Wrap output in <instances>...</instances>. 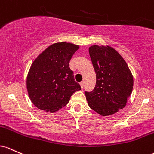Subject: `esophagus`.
<instances>
[{"label":"esophagus","mask_w":154,"mask_h":154,"mask_svg":"<svg viewBox=\"0 0 154 154\" xmlns=\"http://www.w3.org/2000/svg\"><path fill=\"white\" fill-rule=\"evenodd\" d=\"M80 85H81V87H82V89H83V88H84V82H81Z\"/></svg>","instance_id":"obj_1"}]
</instances>
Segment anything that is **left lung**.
Here are the masks:
<instances>
[{"label":"left lung","instance_id":"obj_1","mask_svg":"<svg viewBox=\"0 0 154 154\" xmlns=\"http://www.w3.org/2000/svg\"><path fill=\"white\" fill-rule=\"evenodd\" d=\"M89 52L96 85L91 91H85L88 105L100 115H112L126 106L132 91V72L123 57L109 46L94 45Z\"/></svg>","mask_w":154,"mask_h":154}]
</instances>
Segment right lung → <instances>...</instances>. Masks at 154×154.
Wrapping results in <instances>:
<instances>
[{
	"label": "right lung",
	"mask_w": 154,
	"mask_h": 154,
	"mask_svg": "<svg viewBox=\"0 0 154 154\" xmlns=\"http://www.w3.org/2000/svg\"><path fill=\"white\" fill-rule=\"evenodd\" d=\"M79 46L60 42L49 46L31 65L27 89L32 104L40 110L54 113L68 103L81 86L74 79L69 62Z\"/></svg>",
	"instance_id": "obj_1"
}]
</instances>
